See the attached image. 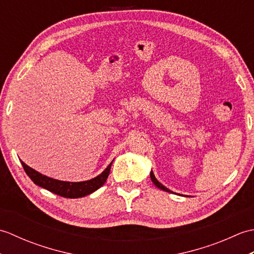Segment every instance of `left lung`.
I'll list each match as a JSON object with an SVG mask.
<instances>
[{"label":"left lung","mask_w":254,"mask_h":254,"mask_svg":"<svg viewBox=\"0 0 254 254\" xmlns=\"http://www.w3.org/2000/svg\"><path fill=\"white\" fill-rule=\"evenodd\" d=\"M150 179H152V181H153V183L154 185L157 187L158 189H160V190H164V191H166V192H170L171 193V191L169 190V189H167L165 186H163L161 185V183L156 179V177H155V175H154V172L153 171H150Z\"/></svg>","instance_id":"left-lung-1"}]
</instances>
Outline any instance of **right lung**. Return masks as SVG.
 I'll return each instance as SVG.
<instances>
[{
  "label": "right lung",
  "instance_id": "right-lung-1",
  "mask_svg": "<svg viewBox=\"0 0 254 254\" xmlns=\"http://www.w3.org/2000/svg\"><path fill=\"white\" fill-rule=\"evenodd\" d=\"M112 161L100 175L93 178V179L90 180L80 181V182H68V181H61V180L53 179V178L47 177L45 175L40 174V172H38L37 170L30 168L29 166H27L25 163H23V161H21V165H23L24 170L27 174V176L34 181L35 185L44 188L46 190L57 194V195L67 197V198H77V197H83V196L88 195V194L98 190L100 187L105 185L107 178L109 176Z\"/></svg>",
  "mask_w": 254,
  "mask_h": 254
}]
</instances>
